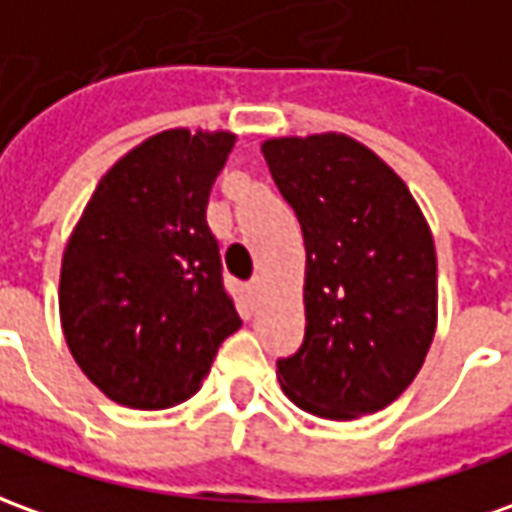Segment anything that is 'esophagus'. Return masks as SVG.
<instances>
[{
    "label": "esophagus",
    "mask_w": 512,
    "mask_h": 512,
    "mask_svg": "<svg viewBox=\"0 0 512 512\" xmlns=\"http://www.w3.org/2000/svg\"><path fill=\"white\" fill-rule=\"evenodd\" d=\"M259 290H262V278L253 276L248 281V287H245V292H248V298H256V295H259Z\"/></svg>",
    "instance_id": "1"
}]
</instances>
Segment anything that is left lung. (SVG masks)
I'll list each match as a JSON object with an SVG mask.
<instances>
[{"label":"left lung","mask_w":512,"mask_h":512,"mask_svg":"<svg viewBox=\"0 0 512 512\" xmlns=\"http://www.w3.org/2000/svg\"><path fill=\"white\" fill-rule=\"evenodd\" d=\"M264 161L306 245V334L276 362L301 410L348 421L396 401L438 323V259L407 183L348 136L270 139Z\"/></svg>","instance_id":"8db88e82"}]
</instances>
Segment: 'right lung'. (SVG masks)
<instances>
[{"mask_svg": "<svg viewBox=\"0 0 512 512\" xmlns=\"http://www.w3.org/2000/svg\"><path fill=\"white\" fill-rule=\"evenodd\" d=\"M231 147V133L147 139L97 183L66 245L63 334L116 404L167 410L192 398L242 326L206 220Z\"/></svg>", "mask_w": 512, "mask_h": 512, "instance_id": "obj_1", "label": "right lung"}]
</instances>
